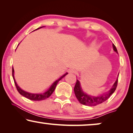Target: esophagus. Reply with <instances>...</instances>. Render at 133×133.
<instances>
[{
    "instance_id": "esophagus-1",
    "label": "esophagus",
    "mask_w": 133,
    "mask_h": 133,
    "mask_svg": "<svg viewBox=\"0 0 133 133\" xmlns=\"http://www.w3.org/2000/svg\"><path fill=\"white\" fill-rule=\"evenodd\" d=\"M68 71H69V72H70V73H76V71L73 68L70 69Z\"/></svg>"
}]
</instances>
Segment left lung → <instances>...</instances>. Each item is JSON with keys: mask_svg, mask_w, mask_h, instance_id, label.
Wrapping results in <instances>:
<instances>
[{"mask_svg": "<svg viewBox=\"0 0 133 133\" xmlns=\"http://www.w3.org/2000/svg\"><path fill=\"white\" fill-rule=\"evenodd\" d=\"M112 47H113L114 51L118 52L117 48H116V46L114 44H112ZM117 82L118 79L116 80L115 83H114L111 89L106 94L102 95L101 96H97V97H93V96L88 95V94L84 93L83 92V91L82 90L79 81L77 80L74 88V93H75L76 97H77V100L81 104L87 105V106H96V105L104 102L105 101H106L107 99H109L111 95L115 91L117 86Z\"/></svg>", "mask_w": 133, "mask_h": 133, "instance_id": "1", "label": "left lung"}]
</instances>
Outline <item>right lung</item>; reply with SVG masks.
<instances>
[{"instance_id":"add662e5","label":"right lung","mask_w":133,"mask_h":133,"mask_svg":"<svg viewBox=\"0 0 133 133\" xmlns=\"http://www.w3.org/2000/svg\"><path fill=\"white\" fill-rule=\"evenodd\" d=\"M42 28V27H40V28H37V29H39ZM37 29H36V30H37ZM68 74L66 72V73H65V74H63V75L62 76L59 78V79L57 80V81L54 82L52 83V85H51V87H50V88L48 89V90L46 91V92H43V93H42V94H32V93H30V92H26L25 91H23L18 86L17 83L16 82V81L15 79H14V69H13V67H12V77H13V79H14V83H15V85H16V88H17V90L18 91V92H19L20 94H21L22 96H24L25 97L27 98V99H30V100H31V101H42V100H45L47 99V98H48L52 94V92H54V90H55L56 88V85H57V83L59 82V81H61V80L62 79L63 77H64L66 75V74Z\"/></svg>"}]
</instances>
